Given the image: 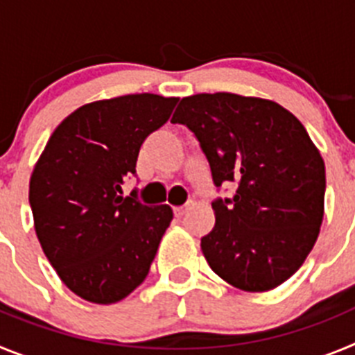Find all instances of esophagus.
Masks as SVG:
<instances>
[{"label":"esophagus","mask_w":355,"mask_h":355,"mask_svg":"<svg viewBox=\"0 0 355 355\" xmlns=\"http://www.w3.org/2000/svg\"><path fill=\"white\" fill-rule=\"evenodd\" d=\"M187 211H188V206H175L174 208V215L178 216V218H181Z\"/></svg>","instance_id":"esophagus-1"}]
</instances>
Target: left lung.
I'll return each mask as SVG.
<instances>
[{
	"label": "left lung",
	"instance_id": "8db88e82",
	"mask_svg": "<svg viewBox=\"0 0 355 355\" xmlns=\"http://www.w3.org/2000/svg\"><path fill=\"white\" fill-rule=\"evenodd\" d=\"M171 122L196 135L218 190L234 184L211 202L215 227L200 238L211 270L245 291L283 284L324 218L325 165L306 128L277 103L229 92L183 97Z\"/></svg>",
	"mask_w": 355,
	"mask_h": 355
}]
</instances>
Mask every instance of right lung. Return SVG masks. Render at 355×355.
<instances>
[{"instance_id": "add662e5", "label": "right lung", "mask_w": 355, "mask_h": 355, "mask_svg": "<svg viewBox=\"0 0 355 355\" xmlns=\"http://www.w3.org/2000/svg\"><path fill=\"white\" fill-rule=\"evenodd\" d=\"M178 97L130 94L85 105L53 131L30 180V206L46 258L71 291L94 304L144 283L172 208L142 205L122 184L137 175L144 140Z\"/></svg>"}]
</instances>
